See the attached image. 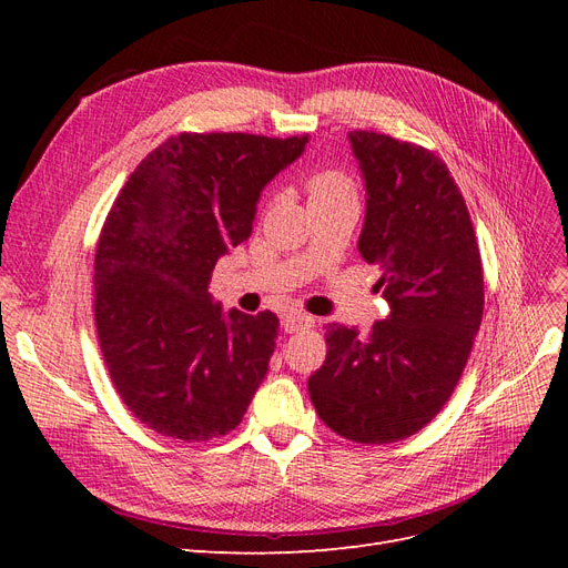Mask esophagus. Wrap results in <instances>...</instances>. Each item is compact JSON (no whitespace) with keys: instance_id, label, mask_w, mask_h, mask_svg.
Wrapping results in <instances>:
<instances>
[{"instance_id":"1","label":"esophagus","mask_w":568,"mask_h":568,"mask_svg":"<svg viewBox=\"0 0 568 568\" xmlns=\"http://www.w3.org/2000/svg\"><path fill=\"white\" fill-rule=\"evenodd\" d=\"M313 324H315V320L311 315H305V313H286L284 320H282V326H284L286 334L307 329V326H313Z\"/></svg>"}]
</instances>
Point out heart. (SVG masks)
Segmentation results:
<instances>
[{
	"instance_id": "heart-1",
	"label": "heart",
	"mask_w": 568,
	"mask_h": 568,
	"mask_svg": "<svg viewBox=\"0 0 568 568\" xmlns=\"http://www.w3.org/2000/svg\"><path fill=\"white\" fill-rule=\"evenodd\" d=\"M307 194L311 203L326 201V199H341V196H355L353 180L338 168H322L307 178Z\"/></svg>"
}]
</instances>
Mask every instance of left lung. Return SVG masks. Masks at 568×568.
<instances>
[{"label":"left lung","mask_w":568,"mask_h":568,"mask_svg":"<svg viewBox=\"0 0 568 568\" xmlns=\"http://www.w3.org/2000/svg\"><path fill=\"white\" fill-rule=\"evenodd\" d=\"M367 189L357 248L382 270L390 313L359 336L326 326V359L307 379L338 436L384 445L417 434L448 403L484 317V267L459 189L434 151L348 132Z\"/></svg>","instance_id":"8db88e82"}]
</instances>
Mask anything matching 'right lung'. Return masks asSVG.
Instances as JSON below:
<instances>
[{
    "label": "right lung",
    "mask_w": 568,
    "mask_h": 568,
    "mask_svg": "<svg viewBox=\"0 0 568 568\" xmlns=\"http://www.w3.org/2000/svg\"><path fill=\"white\" fill-rule=\"evenodd\" d=\"M301 136L182 132L120 189L94 255V320L111 382L132 415L184 443L244 419L274 353L280 320L209 294L220 255L251 236L265 184L294 163Z\"/></svg>",
    "instance_id": "right-lung-1"
}]
</instances>
